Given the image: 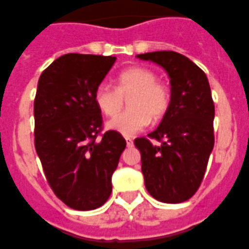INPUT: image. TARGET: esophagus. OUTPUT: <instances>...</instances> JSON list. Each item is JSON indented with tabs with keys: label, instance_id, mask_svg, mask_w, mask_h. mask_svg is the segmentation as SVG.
Here are the masks:
<instances>
[{
	"label": "esophagus",
	"instance_id": "obj_1",
	"mask_svg": "<svg viewBox=\"0 0 249 249\" xmlns=\"http://www.w3.org/2000/svg\"><path fill=\"white\" fill-rule=\"evenodd\" d=\"M125 141H126V145H128V147H132L133 146V140L132 138H125Z\"/></svg>",
	"mask_w": 249,
	"mask_h": 249
}]
</instances>
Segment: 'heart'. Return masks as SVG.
<instances>
[{
	"label": "heart",
	"mask_w": 249,
	"mask_h": 249,
	"mask_svg": "<svg viewBox=\"0 0 249 249\" xmlns=\"http://www.w3.org/2000/svg\"><path fill=\"white\" fill-rule=\"evenodd\" d=\"M128 96L131 108L118 115L124 107V98ZM94 99L106 116L118 115L108 121V128L130 137L143 130L151 119L159 121L166 116L171 106V92L166 85L158 82V75L153 70L134 66L119 74L116 87L108 83L99 85Z\"/></svg>",
	"instance_id": "1"
}]
</instances>
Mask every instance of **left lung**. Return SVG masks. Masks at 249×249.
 <instances>
[{
  "label": "left lung",
  "mask_w": 249,
  "mask_h": 249,
  "mask_svg": "<svg viewBox=\"0 0 249 249\" xmlns=\"http://www.w3.org/2000/svg\"><path fill=\"white\" fill-rule=\"evenodd\" d=\"M158 64L171 78V106L149 138L134 140L141 153L147 192L155 200L179 204L200 188L214 147V102L208 78L188 57L174 51L137 54ZM155 139L158 145L151 144Z\"/></svg>",
  "instance_id": "8db88e82"
}]
</instances>
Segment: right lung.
Wrapping results in <instances>:
<instances>
[{
  "label": "right lung",
  "mask_w": 249,
  "mask_h": 249,
  "mask_svg": "<svg viewBox=\"0 0 249 249\" xmlns=\"http://www.w3.org/2000/svg\"><path fill=\"white\" fill-rule=\"evenodd\" d=\"M116 57L68 53L41 73L35 100V149L49 187L75 210L102 206L126 142L103 130L95 91Z\"/></svg>",
  "instance_id": "right-lung-1"
}]
</instances>
